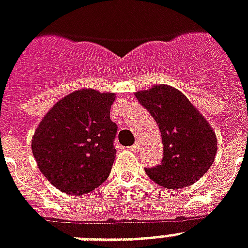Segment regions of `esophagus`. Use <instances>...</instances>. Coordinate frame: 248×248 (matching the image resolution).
I'll use <instances>...</instances> for the list:
<instances>
[{
    "label": "esophagus",
    "instance_id": "obj_1",
    "mask_svg": "<svg viewBox=\"0 0 248 248\" xmlns=\"http://www.w3.org/2000/svg\"><path fill=\"white\" fill-rule=\"evenodd\" d=\"M130 149L134 153H139V150H140V145H139V142H135V144L132 145V146H131Z\"/></svg>",
    "mask_w": 248,
    "mask_h": 248
}]
</instances>
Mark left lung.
Listing matches in <instances>:
<instances>
[{
  "mask_svg": "<svg viewBox=\"0 0 248 248\" xmlns=\"http://www.w3.org/2000/svg\"><path fill=\"white\" fill-rule=\"evenodd\" d=\"M158 124L163 160L145 172L159 186L176 190L191 186L211 167L217 154V136L210 124L186 95L170 85H154L135 93Z\"/></svg>",
  "mask_w": 248,
  "mask_h": 248,
  "instance_id": "1",
  "label": "left lung"
}]
</instances>
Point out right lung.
I'll return each mask as SVG.
<instances>
[{
	"label": "right lung",
	"instance_id": "1",
	"mask_svg": "<svg viewBox=\"0 0 248 248\" xmlns=\"http://www.w3.org/2000/svg\"><path fill=\"white\" fill-rule=\"evenodd\" d=\"M114 93L78 89L42 118L31 139L38 168L65 194L85 195L109 176L117 124L110 121Z\"/></svg>",
	"mask_w": 248,
	"mask_h": 248
}]
</instances>
